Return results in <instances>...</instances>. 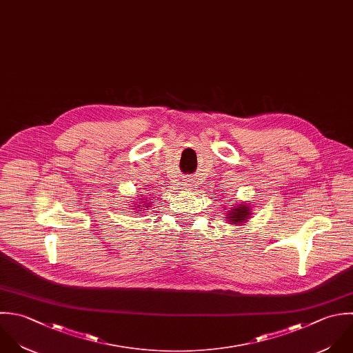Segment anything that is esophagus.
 <instances>
[{
    "label": "esophagus",
    "instance_id": "1",
    "mask_svg": "<svg viewBox=\"0 0 353 353\" xmlns=\"http://www.w3.org/2000/svg\"><path fill=\"white\" fill-rule=\"evenodd\" d=\"M185 185H187V187H190V185H191V184H190V183H185Z\"/></svg>",
    "mask_w": 353,
    "mask_h": 353
}]
</instances>
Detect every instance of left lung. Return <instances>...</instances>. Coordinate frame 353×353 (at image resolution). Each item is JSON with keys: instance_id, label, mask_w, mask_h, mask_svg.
I'll return each instance as SVG.
<instances>
[{"instance_id": "left-lung-1", "label": "left lung", "mask_w": 353, "mask_h": 353, "mask_svg": "<svg viewBox=\"0 0 353 353\" xmlns=\"http://www.w3.org/2000/svg\"><path fill=\"white\" fill-rule=\"evenodd\" d=\"M252 216V210L249 208V205L246 203H239L236 205L234 209H231L228 213H227V217L230 224H243L249 220V217Z\"/></svg>"}]
</instances>
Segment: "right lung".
<instances>
[{
    "instance_id": "obj_1",
    "label": "right lung",
    "mask_w": 353,
    "mask_h": 353,
    "mask_svg": "<svg viewBox=\"0 0 353 353\" xmlns=\"http://www.w3.org/2000/svg\"><path fill=\"white\" fill-rule=\"evenodd\" d=\"M141 203H143V205H144V206H143V208H150V201H145V199H141ZM134 209H137V210H139V209H141V208H140V205H139V206H134ZM136 213H137V212H136Z\"/></svg>"
}]
</instances>
